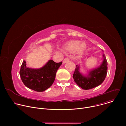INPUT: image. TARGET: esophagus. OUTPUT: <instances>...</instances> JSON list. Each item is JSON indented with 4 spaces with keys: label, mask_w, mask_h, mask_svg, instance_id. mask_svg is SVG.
<instances>
[{
    "label": "esophagus",
    "mask_w": 126,
    "mask_h": 126,
    "mask_svg": "<svg viewBox=\"0 0 126 126\" xmlns=\"http://www.w3.org/2000/svg\"><path fill=\"white\" fill-rule=\"evenodd\" d=\"M69 61V59L68 58H65L64 60H63V63H66V62H67L68 61Z\"/></svg>",
    "instance_id": "34e87169"
}]
</instances>
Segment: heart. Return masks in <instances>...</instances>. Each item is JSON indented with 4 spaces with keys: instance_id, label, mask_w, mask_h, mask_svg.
Instances as JSON below:
<instances>
[{
    "instance_id": "heart-1",
    "label": "heart",
    "mask_w": 126,
    "mask_h": 126,
    "mask_svg": "<svg viewBox=\"0 0 126 126\" xmlns=\"http://www.w3.org/2000/svg\"><path fill=\"white\" fill-rule=\"evenodd\" d=\"M87 48V44L85 42H81L79 40H72L68 42L65 47V49L71 52H75L77 50L78 52L80 54H82Z\"/></svg>"
}]
</instances>
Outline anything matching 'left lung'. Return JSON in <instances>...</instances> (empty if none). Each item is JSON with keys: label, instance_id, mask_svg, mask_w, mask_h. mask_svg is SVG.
I'll return each instance as SVG.
<instances>
[{"label": "left lung", "instance_id": "8db88e82", "mask_svg": "<svg viewBox=\"0 0 126 126\" xmlns=\"http://www.w3.org/2000/svg\"><path fill=\"white\" fill-rule=\"evenodd\" d=\"M103 57L104 59L101 65L90 71L87 75L80 73L79 65H76L73 78L78 86L83 89L89 90L99 86L103 82L107 73L108 63L104 54Z\"/></svg>", "mask_w": 126, "mask_h": 126}]
</instances>
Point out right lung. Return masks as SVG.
Returning <instances> with one entry per match:
<instances>
[{
    "instance_id": "obj_1",
    "label": "right lung",
    "mask_w": 126,
    "mask_h": 126,
    "mask_svg": "<svg viewBox=\"0 0 126 126\" xmlns=\"http://www.w3.org/2000/svg\"><path fill=\"white\" fill-rule=\"evenodd\" d=\"M62 62L56 63L50 60L42 68L32 69L26 66L23 61L20 75L23 84L28 88L37 92H43L50 87L54 82L56 73Z\"/></svg>"
}]
</instances>
